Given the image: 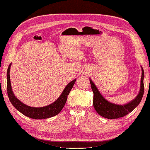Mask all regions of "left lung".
<instances>
[{
    "instance_id": "8db88e82",
    "label": "left lung",
    "mask_w": 150,
    "mask_h": 150,
    "mask_svg": "<svg viewBox=\"0 0 150 150\" xmlns=\"http://www.w3.org/2000/svg\"><path fill=\"white\" fill-rule=\"evenodd\" d=\"M141 68L142 77L139 93L132 101L123 105H118V104H115L108 101L100 93L92 80L91 79H89L92 91L93 92V107L99 115L107 119H117L122 117L132 112L139 105L143 97L144 91V72L143 68L142 67Z\"/></svg>"
}]
</instances>
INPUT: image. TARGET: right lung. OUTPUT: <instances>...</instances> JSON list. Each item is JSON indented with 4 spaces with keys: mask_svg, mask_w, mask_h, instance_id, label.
I'll list each match as a JSON object with an SVG mask.
<instances>
[{
    "mask_svg": "<svg viewBox=\"0 0 150 150\" xmlns=\"http://www.w3.org/2000/svg\"><path fill=\"white\" fill-rule=\"evenodd\" d=\"M11 66V63L8 66L6 73L7 93H8L9 100L18 111H19L24 115L27 116L28 117L34 119V120H42V119L49 118L57 115L58 113L61 112V111L62 110L64 105H65L67 99V96L69 94L71 89H72L73 85L75 84L76 79L69 83L65 89H64L61 96L53 103L45 107L33 108V107H30L25 105V103L21 102L19 99L16 98L15 94L13 93L10 79Z\"/></svg>",
    "mask_w": 150,
    "mask_h": 150,
    "instance_id": "1",
    "label": "right lung"
}]
</instances>
